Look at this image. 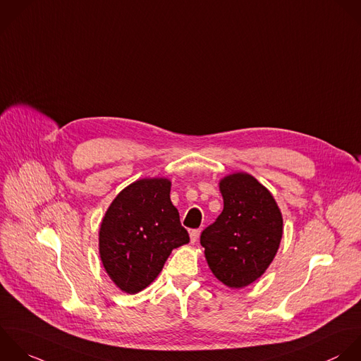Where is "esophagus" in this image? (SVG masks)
<instances>
[{"label": "esophagus", "mask_w": 361, "mask_h": 361, "mask_svg": "<svg viewBox=\"0 0 361 361\" xmlns=\"http://www.w3.org/2000/svg\"><path fill=\"white\" fill-rule=\"evenodd\" d=\"M200 233H201V231H200V229H192V231L190 232V239H191V243H195V242L198 240V238H200Z\"/></svg>", "instance_id": "esophagus-1"}]
</instances>
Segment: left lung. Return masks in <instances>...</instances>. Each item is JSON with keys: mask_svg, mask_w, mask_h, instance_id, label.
Returning <instances> with one entry per match:
<instances>
[{"mask_svg": "<svg viewBox=\"0 0 361 361\" xmlns=\"http://www.w3.org/2000/svg\"><path fill=\"white\" fill-rule=\"evenodd\" d=\"M224 211L201 233L214 276L243 288L264 274L283 236V216L271 192L247 173L221 180Z\"/></svg>", "mask_w": 361, "mask_h": 361, "instance_id": "obj_1", "label": "left lung"}]
</instances>
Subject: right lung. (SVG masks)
I'll use <instances>...</instances> for the list:
<instances>
[{
    "label": "right lung",
    "mask_w": 361,
    "mask_h": 361,
    "mask_svg": "<svg viewBox=\"0 0 361 361\" xmlns=\"http://www.w3.org/2000/svg\"><path fill=\"white\" fill-rule=\"evenodd\" d=\"M167 178H143L123 188L99 228V256L122 291L145 290L161 271L173 249L190 242Z\"/></svg>",
    "instance_id": "obj_1"
}]
</instances>
